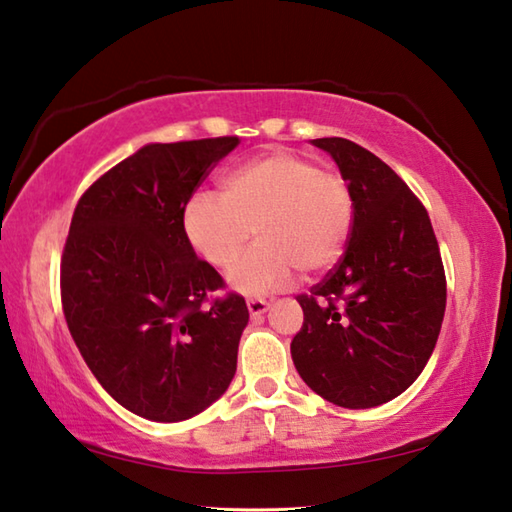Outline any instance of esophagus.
Returning <instances> with one entry per match:
<instances>
[{
  "instance_id": "34e87169",
  "label": "esophagus",
  "mask_w": 512,
  "mask_h": 512,
  "mask_svg": "<svg viewBox=\"0 0 512 512\" xmlns=\"http://www.w3.org/2000/svg\"><path fill=\"white\" fill-rule=\"evenodd\" d=\"M248 313H250V317H262L264 313H266V310H268V302H266V299H262V297H250L248 299Z\"/></svg>"
}]
</instances>
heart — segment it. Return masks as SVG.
I'll list each match as a JSON object with an SVG mask.
<instances>
[{"label": "heart", "instance_id": "obj_1", "mask_svg": "<svg viewBox=\"0 0 512 512\" xmlns=\"http://www.w3.org/2000/svg\"><path fill=\"white\" fill-rule=\"evenodd\" d=\"M355 222V202L344 175L310 159L273 150L230 170L219 197L188 199L182 230L190 248L226 270L250 237L259 244L230 270V284L248 295L286 286L295 270L319 275L344 257Z\"/></svg>", "mask_w": 512, "mask_h": 512}]
</instances>
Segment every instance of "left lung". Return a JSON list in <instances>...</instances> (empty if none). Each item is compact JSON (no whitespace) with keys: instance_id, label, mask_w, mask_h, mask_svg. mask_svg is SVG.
<instances>
[{"instance_id":"left-lung-1","label":"left lung","mask_w":512,"mask_h":512,"mask_svg":"<svg viewBox=\"0 0 512 512\" xmlns=\"http://www.w3.org/2000/svg\"><path fill=\"white\" fill-rule=\"evenodd\" d=\"M335 159L355 202L344 257L310 293L290 342L297 373L342 408L386 404L433 355L446 275L424 204L393 168L344 137L313 139Z\"/></svg>"}]
</instances>
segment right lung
Returning a JSON list of instances; mask_svg holds the SVG:
<instances>
[{
    "mask_svg": "<svg viewBox=\"0 0 512 512\" xmlns=\"http://www.w3.org/2000/svg\"><path fill=\"white\" fill-rule=\"evenodd\" d=\"M239 137L148 144L86 188L62 255V308L90 373L150 422L208 408L237 370L242 295L195 255L188 199Z\"/></svg>",
    "mask_w": 512,
    "mask_h": 512,
    "instance_id": "obj_1",
    "label": "right lung"
}]
</instances>
